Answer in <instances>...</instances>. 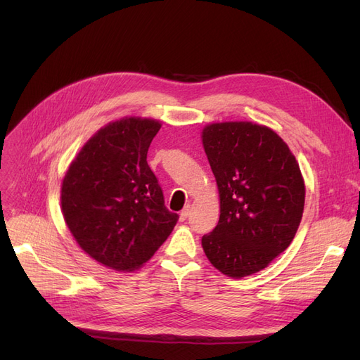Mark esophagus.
I'll list each match as a JSON object with an SVG mask.
<instances>
[{"label": "esophagus", "instance_id": "obj_1", "mask_svg": "<svg viewBox=\"0 0 360 360\" xmlns=\"http://www.w3.org/2000/svg\"><path fill=\"white\" fill-rule=\"evenodd\" d=\"M190 212H191V209H190V205H186L185 209L181 212V214H179V220L181 221H185L186 220V217L190 216Z\"/></svg>", "mask_w": 360, "mask_h": 360}]
</instances>
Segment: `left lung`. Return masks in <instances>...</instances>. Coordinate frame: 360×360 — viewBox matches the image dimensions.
Here are the masks:
<instances>
[{
    "label": "left lung",
    "instance_id": "1",
    "mask_svg": "<svg viewBox=\"0 0 360 360\" xmlns=\"http://www.w3.org/2000/svg\"><path fill=\"white\" fill-rule=\"evenodd\" d=\"M201 140L220 198L219 223L202 236V250L228 277L251 276L292 243L304 214V176L289 146L266 125L214 122Z\"/></svg>",
    "mask_w": 360,
    "mask_h": 360
}]
</instances>
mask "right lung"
Returning <instances> with one entry per match:
<instances>
[{"label":"right lung","instance_id":"obj_1","mask_svg":"<svg viewBox=\"0 0 360 360\" xmlns=\"http://www.w3.org/2000/svg\"><path fill=\"white\" fill-rule=\"evenodd\" d=\"M160 127L141 117L106 124L82 147L63 179L61 212L71 235L108 269H140L178 221L147 165Z\"/></svg>","mask_w":360,"mask_h":360}]
</instances>
